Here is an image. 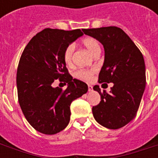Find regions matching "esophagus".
Masks as SVG:
<instances>
[{
  "mask_svg": "<svg viewBox=\"0 0 158 158\" xmlns=\"http://www.w3.org/2000/svg\"><path fill=\"white\" fill-rule=\"evenodd\" d=\"M92 86L90 85H88V90H89V91H92Z\"/></svg>",
  "mask_w": 158,
  "mask_h": 158,
  "instance_id": "esophagus-1",
  "label": "esophagus"
}]
</instances>
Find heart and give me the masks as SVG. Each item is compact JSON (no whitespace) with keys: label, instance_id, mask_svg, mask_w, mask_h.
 Listing matches in <instances>:
<instances>
[{"label":"heart","instance_id":"1","mask_svg":"<svg viewBox=\"0 0 158 158\" xmlns=\"http://www.w3.org/2000/svg\"><path fill=\"white\" fill-rule=\"evenodd\" d=\"M82 45L89 52H90L94 56L101 52V46L99 42L97 41L95 38L92 37H85L82 40ZM74 47L73 45H69L64 51L63 58L64 62L67 65H71L73 62V54ZM96 73V69H79L74 73V76L77 79H83V80H90L91 78Z\"/></svg>","mask_w":158,"mask_h":158}]
</instances>
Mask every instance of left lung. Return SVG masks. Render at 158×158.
<instances>
[{
    "label": "left lung",
    "mask_w": 158,
    "mask_h": 158,
    "mask_svg": "<svg viewBox=\"0 0 158 158\" xmlns=\"http://www.w3.org/2000/svg\"><path fill=\"white\" fill-rule=\"evenodd\" d=\"M102 44L104 63L99 83H113L111 91L99 93L101 102L93 106V116L103 127L118 129L136 115L146 88V66L142 53L123 29L115 26L83 29Z\"/></svg>",
    "instance_id": "obj_1"
}]
</instances>
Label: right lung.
Masks as SVG:
<instances>
[{
	"instance_id": "1",
	"label": "right lung",
	"mask_w": 158,
	"mask_h": 158,
	"mask_svg": "<svg viewBox=\"0 0 158 158\" xmlns=\"http://www.w3.org/2000/svg\"><path fill=\"white\" fill-rule=\"evenodd\" d=\"M84 34L45 29L30 40L19 60L17 88L20 107L29 124L45 135H55L70 121V105L88 91V85L69 73L63 58L65 49ZM58 79L68 85L53 87Z\"/></svg>"
}]
</instances>
